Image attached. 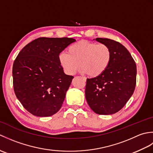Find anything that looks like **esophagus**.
<instances>
[{"instance_id":"34e87169","label":"esophagus","mask_w":153,"mask_h":153,"mask_svg":"<svg viewBox=\"0 0 153 153\" xmlns=\"http://www.w3.org/2000/svg\"><path fill=\"white\" fill-rule=\"evenodd\" d=\"M83 78L84 79V80H85V81H86V78H85V77H83Z\"/></svg>"}]
</instances>
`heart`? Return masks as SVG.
<instances>
[{"label":"heart","instance_id":"b5f03b06","mask_svg":"<svg viewBox=\"0 0 153 153\" xmlns=\"http://www.w3.org/2000/svg\"><path fill=\"white\" fill-rule=\"evenodd\" d=\"M112 58V53L108 46L93 42L82 40L71 45L68 53L59 54L61 66L68 74L76 72L79 66L83 74L98 77L108 68Z\"/></svg>","mask_w":153,"mask_h":153}]
</instances>
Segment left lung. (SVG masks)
<instances>
[{
  "label": "left lung",
  "instance_id": "obj_1",
  "mask_svg": "<svg viewBox=\"0 0 153 153\" xmlns=\"http://www.w3.org/2000/svg\"><path fill=\"white\" fill-rule=\"evenodd\" d=\"M95 40L109 47L112 58L102 75L87 79L85 98L96 114L110 115L121 110L134 93L137 68L131 54L121 43L106 38Z\"/></svg>",
  "mask_w": 153,
  "mask_h": 153
}]
</instances>
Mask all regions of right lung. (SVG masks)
I'll use <instances>...</instances> for the list:
<instances>
[{"instance_id":"1","label":"right lung","mask_w":153,"mask_h":153,"mask_svg":"<svg viewBox=\"0 0 153 153\" xmlns=\"http://www.w3.org/2000/svg\"><path fill=\"white\" fill-rule=\"evenodd\" d=\"M72 38L40 37L22 48L12 68L15 94L29 112L39 117L56 114L74 78L65 74L58 56Z\"/></svg>"}]
</instances>
